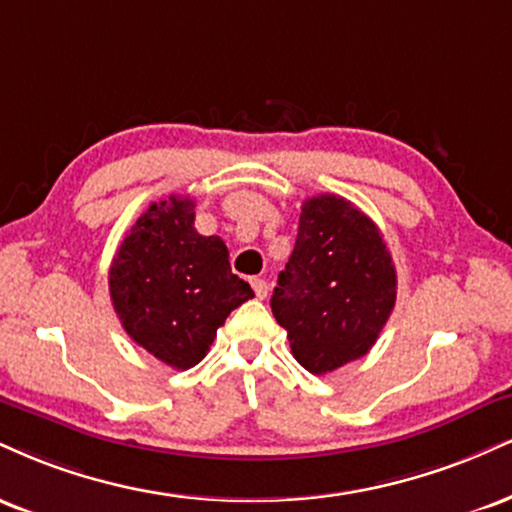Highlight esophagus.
I'll return each instance as SVG.
<instances>
[{
    "instance_id": "34e87169",
    "label": "esophagus",
    "mask_w": 512,
    "mask_h": 512,
    "mask_svg": "<svg viewBox=\"0 0 512 512\" xmlns=\"http://www.w3.org/2000/svg\"><path fill=\"white\" fill-rule=\"evenodd\" d=\"M250 283H252V291H255L257 298H260V300L267 298V291H269L267 281H264V279H257V276H255V279H250Z\"/></svg>"
}]
</instances>
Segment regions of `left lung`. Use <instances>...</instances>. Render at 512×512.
I'll return each instance as SVG.
<instances>
[{
    "instance_id": "1",
    "label": "left lung",
    "mask_w": 512,
    "mask_h": 512,
    "mask_svg": "<svg viewBox=\"0 0 512 512\" xmlns=\"http://www.w3.org/2000/svg\"><path fill=\"white\" fill-rule=\"evenodd\" d=\"M396 267L365 212L338 195L303 202L272 312L295 360L326 374L367 355L396 305Z\"/></svg>"
}]
</instances>
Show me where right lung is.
I'll return each instance as SVG.
<instances>
[{"label":"right lung","instance_id":"1","mask_svg":"<svg viewBox=\"0 0 512 512\" xmlns=\"http://www.w3.org/2000/svg\"><path fill=\"white\" fill-rule=\"evenodd\" d=\"M195 202H152L109 267V295L126 334L174 369L195 367L231 310L255 298L231 272L219 236L195 231Z\"/></svg>","mask_w":512,"mask_h":512}]
</instances>
